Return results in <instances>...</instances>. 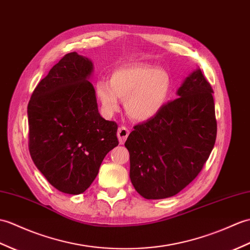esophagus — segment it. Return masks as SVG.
Returning <instances> with one entry per match:
<instances>
[{
    "label": "esophagus",
    "mask_w": 250,
    "mask_h": 250,
    "mask_svg": "<svg viewBox=\"0 0 250 250\" xmlns=\"http://www.w3.org/2000/svg\"><path fill=\"white\" fill-rule=\"evenodd\" d=\"M129 130L126 129L125 126H120L118 131H117V136H118V139H119V144L123 145L125 144V142L126 141L127 136H129Z\"/></svg>",
    "instance_id": "34e87169"
}]
</instances>
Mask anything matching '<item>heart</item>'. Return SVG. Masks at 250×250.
Masks as SVG:
<instances>
[{"mask_svg": "<svg viewBox=\"0 0 250 250\" xmlns=\"http://www.w3.org/2000/svg\"><path fill=\"white\" fill-rule=\"evenodd\" d=\"M171 78L164 69L145 62L116 68L109 82L98 81L95 92L104 115L119 109V99H125L126 115L135 121H147L165 106L171 92Z\"/></svg>", "mask_w": 250, "mask_h": 250, "instance_id": "heart-1", "label": "heart"}]
</instances>
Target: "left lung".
<instances>
[{
    "label": "left lung",
    "mask_w": 250,
    "mask_h": 250,
    "mask_svg": "<svg viewBox=\"0 0 250 250\" xmlns=\"http://www.w3.org/2000/svg\"><path fill=\"white\" fill-rule=\"evenodd\" d=\"M213 89L199 68L152 119L134 126L125 146L130 179L146 199L177 195L193 181L214 148L217 124Z\"/></svg>",
    "instance_id": "left-lung-1"
}]
</instances>
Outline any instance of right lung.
<instances>
[{
    "label": "right lung",
    "instance_id": "1",
    "mask_svg": "<svg viewBox=\"0 0 250 250\" xmlns=\"http://www.w3.org/2000/svg\"><path fill=\"white\" fill-rule=\"evenodd\" d=\"M92 71L89 59L66 54L40 81L27 105L31 158L65 194L84 193L105 155L118 146L117 124L98 111Z\"/></svg>",
    "mask_w": 250,
    "mask_h": 250
}]
</instances>
